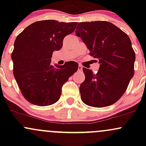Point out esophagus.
Returning a JSON list of instances; mask_svg holds the SVG:
<instances>
[{
  "mask_svg": "<svg viewBox=\"0 0 146 146\" xmlns=\"http://www.w3.org/2000/svg\"><path fill=\"white\" fill-rule=\"evenodd\" d=\"M82 71V66H81V65H79L78 71Z\"/></svg>",
  "mask_w": 146,
  "mask_h": 146,
  "instance_id": "34e87169",
  "label": "esophagus"
}]
</instances>
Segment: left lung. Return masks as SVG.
Returning a JSON list of instances; mask_svg holds the SVG:
<instances>
[{
    "label": "left lung",
    "mask_w": 146,
    "mask_h": 146,
    "mask_svg": "<svg viewBox=\"0 0 146 146\" xmlns=\"http://www.w3.org/2000/svg\"><path fill=\"white\" fill-rule=\"evenodd\" d=\"M75 33L100 64L95 74L82 68L85 80L80 87L82 100L97 108L113 104L121 98L134 75L135 53L130 38L107 21L80 23Z\"/></svg>",
    "instance_id": "8db88e82"
}]
</instances>
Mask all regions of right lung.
Returning <instances> with one entry per match:
<instances>
[{"label": "right lung", "instance_id": "1", "mask_svg": "<svg viewBox=\"0 0 146 146\" xmlns=\"http://www.w3.org/2000/svg\"><path fill=\"white\" fill-rule=\"evenodd\" d=\"M77 25L54 20L37 21L16 37L11 53L13 73L22 94L31 104L45 106L56 103L64 84L78 71V64L74 61L61 66L51 64L53 52L62 48L64 37L73 33Z\"/></svg>", "mask_w": 146, "mask_h": 146}]
</instances>
